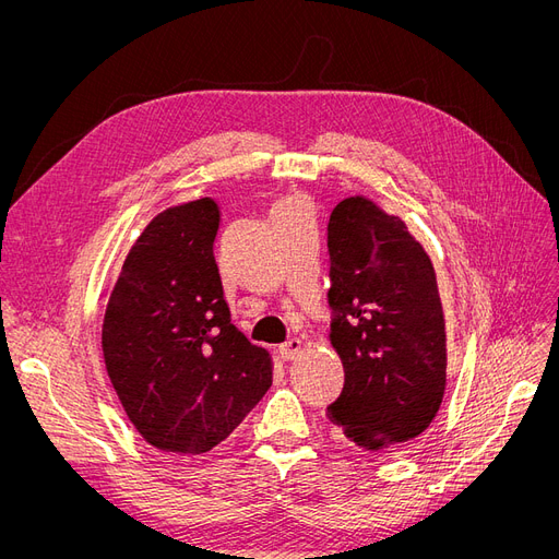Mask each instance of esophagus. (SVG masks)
Wrapping results in <instances>:
<instances>
[{
	"mask_svg": "<svg viewBox=\"0 0 559 559\" xmlns=\"http://www.w3.org/2000/svg\"><path fill=\"white\" fill-rule=\"evenodd\" d=\"M281 358L283 360H295V358H299V354L304 350V342L299 340V337H292V340H287L285 344H281Z\"/></svg>",
	"mask_w": 559,
	"mask_h": 559,
	"instance_id": "34e87169",
	"label": "esophagus"
}]
</instances>
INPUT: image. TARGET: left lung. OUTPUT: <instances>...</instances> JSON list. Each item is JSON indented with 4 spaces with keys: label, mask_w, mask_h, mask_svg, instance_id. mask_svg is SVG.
<instances>
[{
    "label": "left lung",
    "mask_w": 559,
    "mask_h": 559,
    "mask_svg": "<svg viewBox=\"0 0 559 559\" xmlns=\"http://www.w3.org/2000/svg\"><path fill=\"white\" fill-rule=\"evenodd\" d=\"M331 346L344 388L326 417L385 453L421 435L447 390V319L432 260L407 224L356 194L329 222Z\"/></svg>",
    "instance_id": "8db88e82"
}]
</instances>
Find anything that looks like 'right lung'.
Returning a JSON list of instances; mask_svg holds the SVG:
<instances>
[{
	"instance_id": "add662e5",
	"label": "right lung",
	"mask_w": 559,
	"mask_h": 559,
	"mask_svg": "<svg viewBox=\"0 0 559 559\" xmlns=\"http://www.w3.org/2000/svg\"><path fill=\"white\" fill-rule=\"evenodd\" d=\"M219 222L211 197L158 213L104 312L110 385L144 442L165 453H209L272 388L270 350L230 324L213 251Z\"/></svg>"
}]
</instances>
